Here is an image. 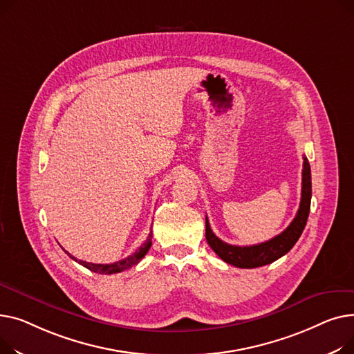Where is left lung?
<instances>
[{
	"mask_svg": "<svg viewBox=\"0 0 354 354\" xmlns=\"http://www.w3.org/2000/svg\"><path fill=\"white\" fill-rule=\"evenodd\" d=\"M303 178H301V201L299 212L295 220L290 223L283 233L273 237L272 240L254 244V245H233L220 240L210 228L209 218L205 217V239L214 253L225 263L240 267V268H254L276 261L286 253L292 250L296 241L300 239L307 217L310 213L311 201V173L310 164L306 157H303Z\"/></svg>",
	"mask_w": 354,
	"mask_h": 354,
	"instance_id": "obj_1",
	"label": "left lung"
}]
</instances>
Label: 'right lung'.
I'll return each instance as SVG.
<instances>
[{
    "mask_svg": "<svg viewBox=\"0 0 354 354\" xmlns=\"http://www.w3.org/2000/svg\"><path fill=\"white\" fill-rule=\"evenodd\" d=\"M151 239H153V232H150L147 240H145L131 256H129V257H126V259H122V260H120V261L111 263V264H94V263H87V261H82V260H77L74 256H71V254L67 253V252H66V253H67L73 260L78 261L81 266H84L86 268L91 270V272H94V273H100V274H114V273H121V272H124V270H127V268L136 266L145 254H147V252L150 250V247H151Z\"/></svg>",
    "mask_w": 354,
    "mask_h": 354,
    "instance_id": "obj_1",
    "label": "right lung"
}]
</instances>
